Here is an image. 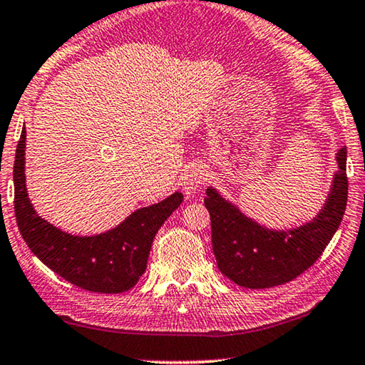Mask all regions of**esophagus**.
I'll return each mask as SVG.
<instances>
[{"label":"esophagus","instance_id":"esophagus-1","mask_svg":"<svg viewBox=\"0 0 365 365\" xmlns=\"http://www.w3.org/2000/svg\"><path fill=\"white\" fill-rule=\"evenodd\" d=\"M182 183H183V190L187 193H192V192H197L200 187H203L205 182L208 180V170L203 165H193V167H188L187 170L183 173V178H182Z\"/></svg>","mask_w":365,"mask_h":365}]
</instances>
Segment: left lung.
<instances>
[{
    "label": "left lung",
    "instance_id": "obj_1",
    "mask_svg": "<svg viewBox=\"0 0 365 365\" xmlns=\"http://www.w3.org/2000/svg\"><path fill=\"white\" fill-rule=\"evenodd\" d=\"M347 150L338 152L339 170L324 208L313 221L292 231L265 230L246 217L215 188L206 190L211 244L217 269L246 288H270L292 282L317 262L338 231L347 203Z\"/></svg>",
    "mask_w": 365,
    "mask_h": 365
}]
</instances>
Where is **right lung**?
I'll return each mask as SVG.
<instances>
[{
  "mask_svg": "<svg viewBox=\"0 0 365 365\" xmlns=\"http://www.w3.org/2000/svg\"><path fill=\"white\" fill-rule=\"evenodd\" d=\"M26 129L14 159V215L27 246L48 269L70 284L96 293H121L138 284L148 267L152 241L183 201L173 193L160 203L134 211L121 225L98 236L67 235L36 213L26 188Z\"/></svg>",
  "mask_w": 365,
  "mask_h": 365,
  "instance_id": "1",
  "label": "right lung"
}]
</instances>
